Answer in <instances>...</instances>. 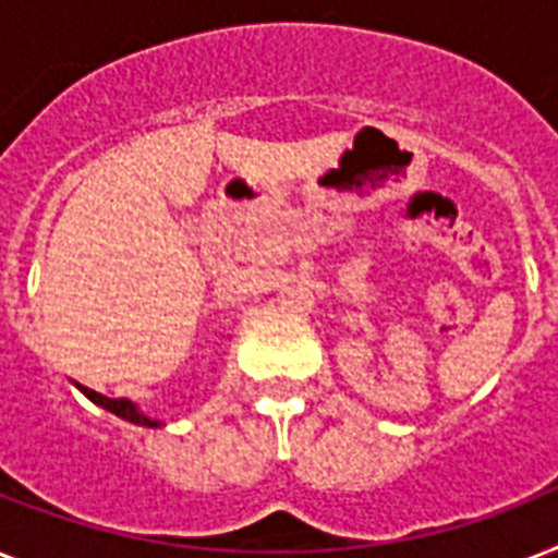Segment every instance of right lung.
<instances>
[{"mask_svg": "<svg viewBox=\"0 0 558 558\" xmlns=\"http://www.w3.org/2000/svg\"><path fill=\"white\" fill-rule=\"evenodd\" d=\"M77 388L83 390V397H89L95 405L107 408L109 414L121 416V420H126V423H135V425H147V428H161V420H153V416H147L142 411V408L135 405L133 399H109L104 397V393H98V390L92 388H83V385H77Z\"/></svg>", "mask_w": 558, "mask_h": 558, "instance_id": "add662e5", "label": "right lung"}]
</instances>
